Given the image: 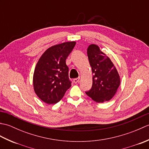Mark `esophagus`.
Here are the masks:
<instances>
[{
  "instance_id": "esophagus-1",
  "label": "esophagus",
  "mask_w": 149,
  "mask_h": 149,
  "mask_svg": "<svg viewBox=\"0 0 149 149\" xmlns=\"http://www.w3.org/2000/svg\"><path fill=\"white\" fill-rule=\"evenodd\" d=\"M79 79H80V77H77V78H75V79H74V83H77L79 81Z\"/></svg>"
}]
</instances>
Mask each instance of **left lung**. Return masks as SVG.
Instances as JSON below:
<instances>
[{"instance_id": "1", "label": "left lung", "mask_w": 149, "mask_h": 149, "mask_svg": "<svg viewBox=\"0 0 149 149\" xmlns=\"http://www.w3.org/2000/svg\"><path fill=\"white\" fill-rule=\"evenodd\" d=\"M87 54L92 70L93 84L86 93L95 102H106L118 90L120 83L119 74L111 59L97 45H90Z\"/></svg>"}]
</instances>
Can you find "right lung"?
Returning <instances> with one entry per match:
<instances>
[{
  "mask_svg": "<svg viewBox=\"0 0 149 149\" xmlns=\"http://www.w3.org/2000/svg\"><path fill=\"white\" fill-rule=\"evenodd\" d=\"M65 42L47 49L38 61L33 75L34 90L37 96L48 104L58 103L71 86L66 59L75 45Z\"/></svg>",
  "mask_w": 149,
  "mask_h": 149,
  "instance_id": "right-lung-1",
  "label": "right lung"
}]
</instances>
